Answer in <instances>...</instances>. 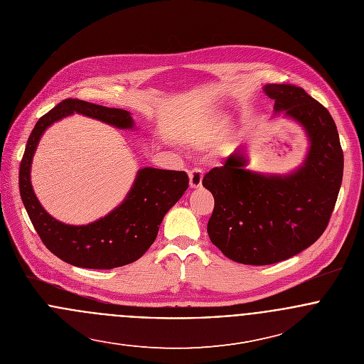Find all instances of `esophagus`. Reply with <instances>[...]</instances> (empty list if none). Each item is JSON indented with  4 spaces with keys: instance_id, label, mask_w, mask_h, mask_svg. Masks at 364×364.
Here are the masks:
<instances>
[{
    "instance_id": "1",
    "label": "esophagus",
    "mask_w": 364,
    "mask_h": 364,
    "mask_svg": "<svg viewBox=\"0 0 364 364\" xmlns=\"http://www.w3.org/2000/svg\"><path fill=\"white\" fill-rule=\"evenodd\" d=\"M202 181H203V172L200 169H193V171L189 172V182H191L192 189L200 188Z\"/></svg>"
}]
</instances>
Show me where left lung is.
<instances>
[{"mask_svg": "<svg viewBox=\"0 0 364 364\" xmlns=\"http://www.w3.org/2000/svg\"><path fill=\"white\" fill-rule=\"evenodd\" d=\"M262 90L274 101L273 114L303 127L310 144L303 164L283 175L257 172L247 169L248 156L240 149L203 178L214 198L210 241L228 259L257 266L289 259L322 235L343 176V151L329 112L291 84Z\"/></svg>", "mask_w": 364, "mask_h": 364, "instance_id": "left-lung-1", "label": "left lung"}]
</instances>
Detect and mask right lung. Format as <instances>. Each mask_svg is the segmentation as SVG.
Wrapping results in <instances>:
<instances>
[{
	"label": "right lung",
	"mask_w": 364,
	"mask_h": 364,
	"mask_svg": "<svg viewBox=\"0 0 364 364\" xmlns=\"http://www.w3.org/2000/svg\"><path fill=\"white\" fill-rule=\"evenodd\" d=\"M74 113L101 120L120 130L134 129L130 112L80 100H64L35 124L19 166V192L41 240L57 258L73 266L113 269L141 258L156 241L164 215L185 193L189 178L183 171L146 166L137 171L123 202L105 217L85 225L55 220L41 205L31 182L35 151L53 123Z\"/></svg>",
	"instance_id": "right-lung-1"
}]
</instances>
